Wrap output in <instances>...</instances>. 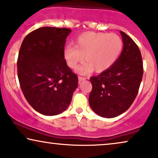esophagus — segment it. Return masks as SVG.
Masks as SVG:
<instances>
[{"label":"esophagus","instance_id":"esophagus-1","mask_svg":"<svg viewBox=\"0 0 158 158\" xmlns=\"http://www.w3.org/2000/svg\"><path fill=\"white\" fill-rule=\"evenodd\" d=\"M85 79H86V78H85V77H84L78 76V81L80 82V83H81V81H85Z\"/></svg>","mask_w":158,"mask_h":158}]
</instances>
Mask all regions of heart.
<instances>
[{
    "mask_svg": "<svg viewBox=\"0 0 158 158\" xmlns=\"http://www.w3.org/2000/svg\"><path fill=\"white\" fill-rule=\"evenodd\" d=\"M123 49V41L115 33L86 32L77 37L74 46L68 45L64 49L67 66L75 69L83 59L86 61L78 68L81 74L95 69L102 73L116 62Z\"/></svg>",
    "mask_w": 158,
    "mask_h": 158,
    "instance_id": "obj_1",
    "label": "heart"
}]
</instances>
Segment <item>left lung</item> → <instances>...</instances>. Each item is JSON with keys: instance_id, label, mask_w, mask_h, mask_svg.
<instances>
[{"instance_id": "1", "label": "left lung", "mask_w": 158, "mask_h": 158, "mask_svg": "<svg viewBox=\"0 0 158 158\" xmlns=\"http://www.w3.org/2000/svg\"><path fill=\"white\" fill-rule=\"evenodd\" d=\"M120 34L124 46L119 58L110 69L90 78V106L103 118H114L126 112L136 99L142 80L140 50L128 35L122 31Z\"/></svg>"}]
</instances>
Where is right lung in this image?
<instances>
[{
	"instance_id": "1",
	"label": "right lung",
	"mask_w": 158,
	"mask_h": 158,
	"mask_svg": "<svg viewBox=\"0 0 158 158\" xmlns=\"http://www.w3.org/2000/svg\"><path fill=\"white\" fill-rule=\"evenodd\" d=\"M69 28L43 27L22 43L17 59L20 87L30 106L45 115L64 111L72 101L78 78L64 57Z\"/></svg>"
}]
</instances>
